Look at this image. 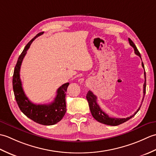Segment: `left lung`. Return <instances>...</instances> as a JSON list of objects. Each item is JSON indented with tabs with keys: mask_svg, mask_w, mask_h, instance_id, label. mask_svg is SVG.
I'll return each mask as SVG.
<instances>
[{
	"mask_svg": "<svg viewBox=\"0 0 156 156\" xmlns=\"http://www.w3.org/2000/svg\"><path fill=\"white\" fill-rule=\"evenodd\" d=\"M129 44H130L131 46L133 48L134 51H135V54L137 55L138 56H140L141 58V54L140 51H138V49L137 48L136 46L134 44V43L132 41V40L131 39L129 38ZM142 67L144 68V65L142 62ZM145 69V68H144ZM144 75H145V82L144 84V97L143 99H142V102L144 101V98L145 97V88H146V76H145V72H144ZM87 99L88 102V105H89V107H90V112L91 114L92 115L96 120L97 121L101 122V123H103L105 125H111V126H117L120 124L123 123V122H126L127 121L129 120L131 118H132L136 115L137 112L139 111V110L140 109L141 106L137 109V111L135 112V113L130 116V117H127V118H115V117H110L109 116L106 114L104 111H102V109L101 108V107H99V105L97 103V98L96 96L92 93V92L89 90L88 92V93L87 94Z\"/></svg>",
	"mask_w": 156,
	"mask_h": 156,
	"instance_id": "8db88e82",
	"label": "left lung"
}]
</instances>
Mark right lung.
Listing matches in <instances>:
<instances>
[{
    "mask_svg": "<svg viewBox=\"0 0 156 156\" xmlns=\"http://www.w3.org/2000/svg\"><path fill=\"white\" fill-rule=\"evenodd\" d=\"M43 34L44 32L39 33L34 38H33L26 45L21 55H19L13 73L12 88L16 103L23 114L39 124L52 125L60 121L66 112V92L69 85L68 82L62 85L58 89L57 95L54 102L48 105H36L33 103L26 97L20 79V68L23 59L27 54V51L35 39Z\"/></svg>",
    "mask_w": 156,
    "mask_h": 156,
    "instance_id": "obj_1",
    "label": "right lung"
}]
</instances>
